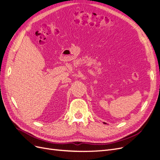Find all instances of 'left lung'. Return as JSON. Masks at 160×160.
<instances>
[{
	"label": "left lung",
	"mask_w": 160,
	"mask_h": 160,
	"mask_svg": "<svg viewBox=\"0 0 160 160\" xmlns=\"http://www.w3.org/2000/svg\"><path fill=\"white\" fill-rule=\"evenodd\" d=\"M105 123V122H104V123Z\"/></svg>",
	"instance_id": "obj_1"
}]
</instances>
